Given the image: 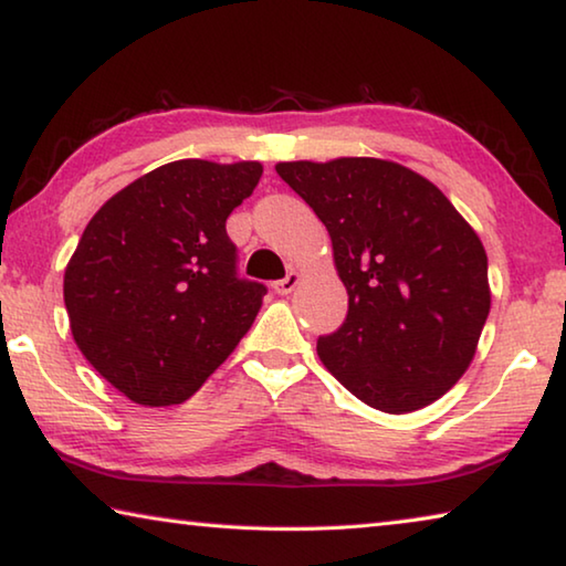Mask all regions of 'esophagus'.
<instances>
[{
    "label": "esophagus",
    "instance_id": "obj_1",
    "mask_svg": "<svg viewBox=\"0 0 566 566\" xmlns=\"http://www.w3.org/2000/svg\"><path fill=\"white\" fill-rule=\"evenodd\" d=\"M302 282V276H300V272H290L284 276V280H280V282H274V292L276 294H292L294 290H296V284Z\"/></svg>",
    "mask_w": 566,
    "mask_h": 566
}]
</instances>
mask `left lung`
<instances>
[{
    "label": "left lung",
    "mask_w": 566,
    "mask_h": 566,
    "mask_svg": "<svg viewBox=\"0 0 566 566\" xmlns=\"http://www.w3.org/2000/svg\"><path fill=\"white\" fill-rule=\"evenodd\" d=\"M274 169L327 227L349 294L347 319L317 342L324 367L387 415L447 395L490 317L482 239L442 189L397 161L304 159Z\"/></svg>",
    "instance_id": "left-lung-1"
}]
</instances>
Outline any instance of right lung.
Instances as JSON below:
<instances>
[{
    "label": "right lung",
    "mask_w": 566,
    "mask_h": 566,
    "mask_svg": "<svg viewBox=\"0 0 566 566\" xmlns=\"http://www.w3.org/2000/svg\"><path fill=\"white\" fill-rule=\"evenodd\" d=\"M260 177V161H169L84 229L64 270L70 329L134 405H181L252 327L266 286L239 280L224 224Z\"/></svg>",
    "instance_id": "add662e5"
}]
</instances>
